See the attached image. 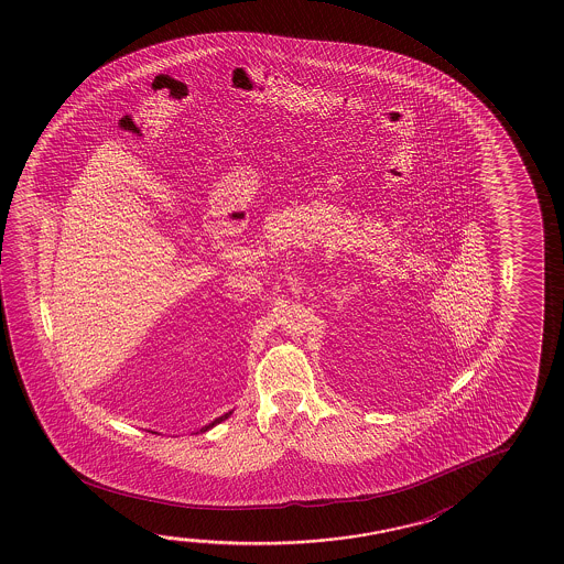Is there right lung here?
<instances>
[{
	"label": "right lung",
	"mask_w": 564,
	"mask_h": 564,
	"mask_svg": "<svg viewBox=\"0 0 564 564\" xmlns=\"http://www.w3.org/2000/svg\"><path fill=\"white\" fill-rule=\"evenodd\" d=\"M228 415H230V413H226V415L220 416V419H216V421H214L213 425L206 426V429H203V431H208V429H210V426L218 425V423H223L224 419H228Z\"/></svg>",
	"instance_id": "obj_1"
}]
</instances>
